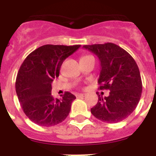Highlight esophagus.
<instances>
[{
  "label": "esophagus",
  "mask_w": 156,
  "mask_h": 156,
  "mask_svg": "<svg viewBox=\"0 0 156 156\" xmlns=\"http://www.w3.org/2000/svg\"><path fill=\"white\" fill-rule=\"evenodd\" d=\"M85 95H86L85 94H80L76 95V97L77 98H83V97H84Z\"/></svg>",
  "instance_id": "obj_1"
}]
</instances>
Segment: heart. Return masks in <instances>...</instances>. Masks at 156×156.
<instances>
[{
  "instance_id": "obj_1",
  "label": "heart",
  "mask_w": 156,
  "mask_h": 156,
  "mask_svg": "<svg viewBox=\"0 0 156 156\" xmlns=\"http://www.w3.org/2000/svg\"><path fill=\"white\" fill-rule=\"evenodd\" d=\"M90 55H85V56H83L82 58H87V57H90Z\"/></svg>"
}]
</instances>
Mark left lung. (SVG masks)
<instances>
[{
    "mask_svg": "<svg viewBox=\"0 0 156 156\" xmlns=\"http://www.w3.org/2000/svg\"><path fill=\"white\" fill-rule=\"evenodd\" d=\"M101 62L99 90H110L108 97L98 94V103L90 109L97 119L115 123L127 118L134 111L142 92L138 66L130 55L113 43L84 45Z\"/></svg>",
    "mask_w": 156,
    "mask_h": 156,
    "instance_id": "obj_1",
    "label": "left lung"
}]
</instances>
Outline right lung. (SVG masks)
<instances>
[{
    "label": "right lung",
    "mask_w": 156,
    "mask_h": 156,
    "mask_svg": "<svg viewBox=\"0 0 156 156\" xmlns=\"http://www.w3.org/2000/svg\"><path fill=\"white\" fill-rule=\"evenodd\" d=\"M80 45L46 44L32 51L18 72L16 90L24 113L34 123L42 126L57 125L66 119L76 97L65 92L62 99L51 95V83L58 77L66 58Z\"/></svg>",
    "instance_id": "add662e5"
}]
</instances>
